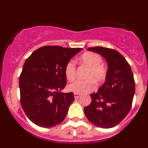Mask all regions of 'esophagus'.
Wrapping results in <instances>:
<instances>
[{"label":"esophagus","instance_id":"esophagus-1","mask_svg":"<svg viewBox=\"0 0 148 148\" xmlns=\"http://www.w3.org/2000/svg\"><path fill=\"white\" fill-rule=\"evenodd\" d=\"M81 95V94L79 93H74V97H75V99H78V98H79V96Z\"/></svg>","mask_w":148,"mask_h":148}]
</instances>
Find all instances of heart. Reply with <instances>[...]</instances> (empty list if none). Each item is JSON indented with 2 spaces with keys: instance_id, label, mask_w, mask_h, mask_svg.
Segmentation results:
<instances>
[{
  "instance_id": "1",
  "label": "heart",
  "mask_w": 148,
  "mask_h": 148,
  "mask_svg": "<svg viewBox=\"0 0 148 148\" xmlns=\"http://www.w3.org/2000/svg\"><path fill=\"white\" fill-rule=\"evenodd\" d=\"M82 64L88 66L87 72V78H91L86 80H75L67 86V90L75 93L89 92L95 87V82H99L104 80L107 75L105 67L102 64V58L97 53L87 52L84 53L80 57ZM76 66L73 61H69L64 67V74L66 79L72 81L75 78Z\"/></svg>"
}]
</instances>
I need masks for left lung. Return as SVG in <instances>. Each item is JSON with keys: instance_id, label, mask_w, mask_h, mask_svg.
<instances>
[{"instance_id": "obj_1", "label": "left lung", "mask_w": 148, "mask_h": 148, "mask_svg": "<svg viewBox=\"0 0 148 148\" xmlns=\"http://www.w3.org/2000/svg\"><path fill=\"white\" fill-rule=\"evenodd\" d=\"M105 58L108 70L105 82L91 93L92 101L84 108L87 119L95 126L111 128L119 125L130 112L135 94V81L130 64L122 55L110 48L89 47Z\"/></svg>"}]
</instances>
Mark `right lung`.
I'll list each match as a JSON object with an SVG mask.
<instances>
[{"instance_id": "1", "label": "right lung", "mask_w": 148, "mask_h": 148, "mask_svg": "<svg viewBox=\"0 0 148 148\" xmlns=\"http://www.w3.org/2000/svg\"><path fill=\"white\" fill-rule=\"evenodd\" d=\"M82 48L45 46L26 60L19 80L21 104L30 121L52 127L64 120L73 92H61L66 84L64 67Z\"/></svg>"}]
</instances>
